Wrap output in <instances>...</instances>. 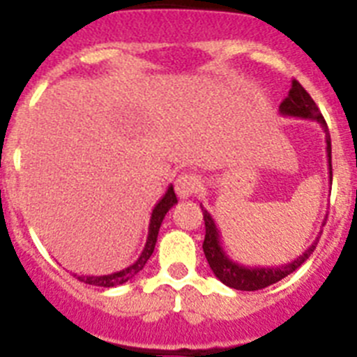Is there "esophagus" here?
Segmentation results:
<instances>
[{
  "mask_svg": "<svg viewBox=\"0 0 357 357\" xmlns=\"http://www.w3.org/2000/svg\"><path fill=\"white\" fill-rule=\"evenodd\" d=\"M200 178L195 175H181L175 181V193L181 198H188L197 193Z\"/></svg>",
  "mask_w": 357,
  "mask_h": 357,
  "instance_id": "1",
  "label": "esophagus"
}]
</instances>
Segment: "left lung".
Listing matches in <instances>:
<instances>
[{"label": "left lung", "instance_id": "1", "mask_svg": "<svg viewBox=\"0 0 357 357\" xmlns=\"http://www.w3.org/2000/svg\"><path fill=\"white\" fill-rule=\"evenodd\" d=\"M279 112L288 118H302V119H313L321 127L324 134H326V150H327V162H329V178L333 182V166H331V135L327 123L318 110L317 103L313 102V98L309 96L307 91L302 87L296 80H291V89H289L288 98L280 103ZM202 207V206H200ZM204 222H206V239H204V254L207 257L211 270L214 275L222 280L223 284L229 288L241 289V291H255V289H263L268 286L275 284L280 279L288 277L293 273L296 268L301 266L304 261L309 259V255L313 254V250L318 245V236L313 241V245L295 261L282 266H243V264L236 263L227 255V252L222 247V238H220V230H218L214 218L207 209H204Z\"/></svg>", "mask_w": 357, "mask_h": 357}]
</instances>
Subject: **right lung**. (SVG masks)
Segmentation results:
<instances>
[{
  "instance_id": "obj_1",
  "label": "right lung",
  "mask_w": 357,
  "mask_h": 357,
  "mask_svg": "<svg viewBox=\"0 0 357 357\" xmlns=\"http://www.w3.org/2000/svg\"><path fill=\"white\" fill-rule=\"evenodd\" d=\"M175 204H176V195L175 191H173V185L169 184L168 189H166V193L162 195V198L157 202L153 211H151L150 225H148L146 245H144L143 252H141L139 259L135 261L134 264L123 268V270H119V272L107 273V275H77V273H75V277H77L78 280H82V282H85V284L102 286V288H114V286L125 284V282H128L130 279H134V277L143 270L146 261L150 259V255L153 254V248H155V243H157V236H159L160 223H162L166 213H168Z\"/></svg>"
}]
</instances>
